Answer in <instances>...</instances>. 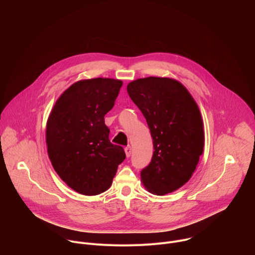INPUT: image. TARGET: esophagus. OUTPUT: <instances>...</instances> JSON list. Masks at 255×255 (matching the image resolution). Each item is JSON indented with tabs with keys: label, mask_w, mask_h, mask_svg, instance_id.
<instances>
[{
	"label": "esophagus",
	"mask_w": 255,
	"mask_h": 255,
	"mask_svg": "<svg viewBox=\"0 0 255 255\" xmlns=\"http://www.w3.org/2000/svg\"><path fill=\"white\" fill-rule=\"evenodd\" d=\"M131 152H132V147L130 146V145H129V146H126L125 147V153H126L127 157H129L131 155Z\"/></svg>",
	"instance_id": "34e87169"
}]
</instances>
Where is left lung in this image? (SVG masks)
<instances>
[{
	"mask_svg": "<svg viewBox=\"0 0 255 255\" xmlns=\"http://www.w3.org/2000/svg\"><path fill=\"white\" fill-rule=\"evenodd\" d=\"M127 92L146 119L153 140L150 163L140 174L150 193L165 195L191 178L204 149V129L197 103L180 83L145 78L128 84Z\"/></svg>",
	"mask_w": 255,
	"mask_h": 255,
	"instance_id": "left-lung-1",
	"label": "left lung"
}]
</instances>
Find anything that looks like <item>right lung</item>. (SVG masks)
<instances>
[{
  "mask_svg": "<svg viewBox=\"0 0 255 255\" xmlns=\"http://www.w3.org/2000/svg\"><path fill=\"white\" fill-rule=\"evenodd\" d=\"M122 85L113 79L80 81L59 97L49 115L46 143L52 166L82 195L107 191L126 157L122 146L110 142L104 119Z\"/></svg>",
  "mask_w": 255,
  "mask_h": 255,
  "instance_id": "1",
  "label": "right lung"
}]
</instances>
